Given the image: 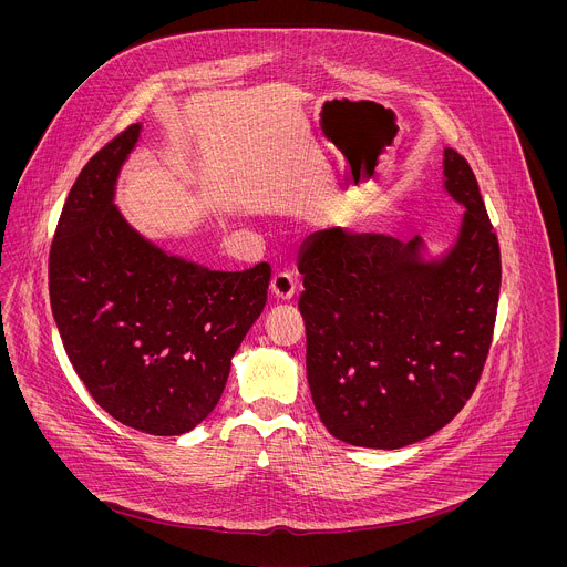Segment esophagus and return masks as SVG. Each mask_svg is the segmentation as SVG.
Instances as JSON below:
<instances>
[{
    "instance_id": "1",
    "label": "esophagus",
    "mask_w": 567,
    "mask_h": 567,
    "mask_svg": "<svg viewBox=\"0 0 567 567\" xmlns=\"http://www.w3.org/2000/svg\"><path fill=\"white\" fill-rule=\"evenodd\" d=\"M293 293H296V278H293V274L280 271V274H276L271 278V296L276 300L287 302V300L293 298Z\"/></svg>"
}]
</instances>
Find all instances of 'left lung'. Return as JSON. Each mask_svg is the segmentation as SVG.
<instances>
[{
    "instance_id": "left-lung-1",
    "label": "left lung",
    "mask_w": 567,
    "mask_h": 567,
    "mask_svg": "<svg viewBox=\"0 0 567 567\" xmlns=\"http://www.w3.org/2000/svg\"><path fill=\"white\" fill-rule=\"evenodd\" d=\"M446 190L466 206L453 251L422 239L318 230L298 260L307 381L320 422L365 449H401L446 426L487 361L501 293V247L468 161L444 150Z\"/></svg>"
}]
</instances>
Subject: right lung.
<instances>
[{
	"label": "right lung",
	"mask_w": 567,
	"mask_h": 567,
	"mask_svg": "<svg viewBox=\"0 0 567 567\" xmlns=\"http://www.w3.org/2000/svg\"><path fill=\"white\" fill-rule=\"evenodd\" d=\"M134 123L80 171L49 251L66 357L99 406L150 435H182L224 392L230 359L265 309L271 267L210 271L143 239L114 206Z\"/></svg>",
	"instance_id": "1"
}]
</instances>
